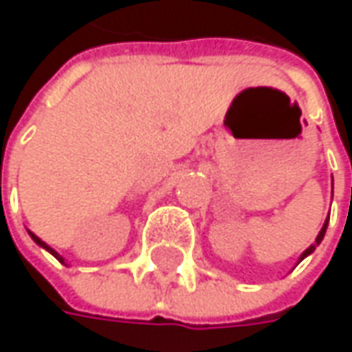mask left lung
<instances>
[{
	"mask_svg": "<svg viewBox=\"0 0 352 352\" xmlns=\"http://www.w3.org/2000/svg\"><path fill=\"white\" fill-rule=\"evenodd\" d=\"M326 226H328V220L324 222V226H322V230L318 232L316 243H314V245H310V246H308V248H306V250H304V252H302V256H300V261H304V258H306L308 254H312V252L316 250V246L320 245V243H322V239H324V234H326ZM300 261H298V263H300Z\"/></svg>",
	"mask_w": 352,
	"mask_h": 352,
	"instance_id": "obj_1",
	"label": "left lung"
}]
</instances>
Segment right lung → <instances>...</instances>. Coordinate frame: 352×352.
Segmentation results:
<instances>
[{"label": "right lung", "mask_w": 352, "mask_h": 352, "mask_svg": "<svg viewBox=\"0 0 352 352\" xmlns=\"http://www.w3.org/2000/svg\"><path fill=\"white\" fill-rule=\"evenodd\" d=\"M28 234H30V236H32V241H34L36 245H38V246H42V248H44V250H48V252H50V254H52V256H54V258H56V261H58V263H63V265H67V263H65V258H63V256H60V254H58V252H56V250H54V248H50V246L46 245V243H44V241H40V239H38V236H36L34 232H30V230H28Z\"/></svg>", "instance_id": "1"}]
</instances>
